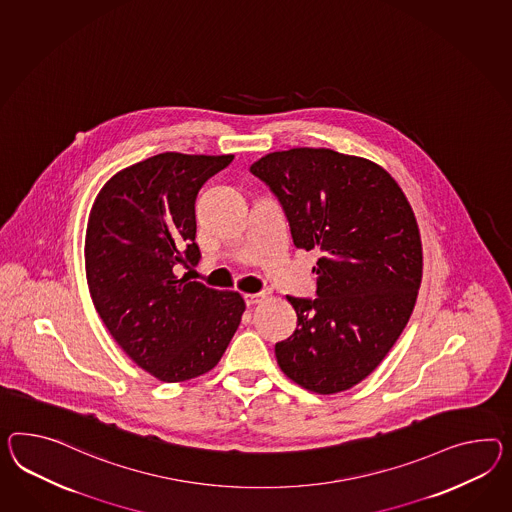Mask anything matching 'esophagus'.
<instances>
[{"mask_svg": "<svg viewBox=\"0 0 512 512\" xmlns=\"http://www.w3.org/2000/svg\"><path fill=\"white\" fill-rule=\"evenodd\" d=\"M243 299H245L247 306H254V304H258V302H262L265 299V293H245Z\"/></svg>", "mask_w": 512, "mask_h": 512, "instance_id": "1", "label": "esophagus"}]
</instances>
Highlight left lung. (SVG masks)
<instances>
[{"label": "left lung", "instance_id": "left-lung-1", "mask_svg": "<svg viewBox=\"0 0 512 512\" xmlns=\"http://www.w3.org/2000/svg\"><path fill=\"white\" fill-rule=\"evenodd\" d=\"M286 213L293 245L317 249V297H289L297 328L275 345L289 379L315 394L353 388L407 327L421 284L414 211L394 178L364 158L291 148L250 165Z\"/></svg>", "mask_w": 512, "mask_h": 512}]
</instances>
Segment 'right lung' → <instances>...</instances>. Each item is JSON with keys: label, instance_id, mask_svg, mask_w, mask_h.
Wrapping results in <instances>:
<instances>
[{"label": "right lung", "instance_id": "add662e5", "mask_svg": "<svg viewBox=\"0 0 512 512\" xmlns=\"http://www.w3.org/2000/svg\"><path fill=\"white\" fill-rule=\"evenodd\" d=\"M232 159L158 154L117 172L92 206L85 271L94 308L124 353L163 382L217 366L245 312L236 291L174 275L200 262L198 191Z\"/></svg>", "mask_w": 512, "mask_h": 512}]
</instances>
